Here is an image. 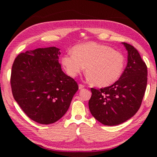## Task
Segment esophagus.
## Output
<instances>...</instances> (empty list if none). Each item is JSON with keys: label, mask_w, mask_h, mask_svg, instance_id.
<instances>
[{"label": "esophagus", "mask_w": 157, "mask_h": 157, "mask_svg": "<svg viewBox=\"0 0 157 157\" xmlns=\"http://www.w3.org/2000/svg\"><path fill=\"white\" fill-rule=\"evenodd\" d=\"M84 85H83V84H79V89H84Z\"/></svg>", "instance_id": "obj_1"}]
</instances>
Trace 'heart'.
<instances>
[{
  "instance_id": "b5f03b06",
  "label": "heart",
  "mask_w": 157,
  "mask_h": 157,
  "mask_svg": "<svg viewBox=\"0 0 157 157\" xmlns=\"http://www.w3.org/2000/svg\"><path fill=\"white\" fill-rule=\"evenodd\" d=\"M71 52L63 55L61 62L72 78L78 76L86 66L89 80L98 86L105 87L115 83L123 74L124 57L110 46L88 42L75 46Z\"/></svg>"
}]
</instances>
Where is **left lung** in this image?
Here are the masks:
<instances>
[{
	"instance_id": "obj_1",
	"label": "left lung",
	"mask_w": 157,
	"mask_h": 157,
	"mask_svg": "<svg viewBox=\"0 0 157 157\" xmlns=\"http://www.w3.org/2000/svg\"><path fill=\"white\" fill-rule=\"evenodd\" d=\"M127 64L118 81L99 90L91 89L89 107L92 116L105 125H118L135 115L141 105L147 82V66L138 50L123 42Z\"/></svg>"
}]
</instances>
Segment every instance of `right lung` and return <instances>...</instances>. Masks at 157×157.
I'll list each match as a JSON object with an SVG mask.
<instances>
[{
  "instance_id": "add662e5",
  "label": "right lung",
  "mask_w": 157,
  "mask_h": 157,
  "mask_svg": "<svg viewBox=\"0 0 157 157\" xmlns=\"http://www.w3.org/2000/svg\"><path fill=\"white\" fill-rule=\"evenodd\" d=\"M56 47L21 53L13 63L12 91L21 109L36 123L49 124L62 118L78 90L75 79L63 72Z\"/></svg>"
}]
</instances>
